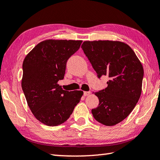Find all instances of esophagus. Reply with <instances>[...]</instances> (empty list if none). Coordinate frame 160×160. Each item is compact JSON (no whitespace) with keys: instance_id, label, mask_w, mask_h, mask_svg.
<instances>
[{"instance_id":"esophagus-1","label":"esophagus","mask_w":160,"mask_h":160,"mask_svg":"<svg viewBox=\"0 0 160 160\" xmlns=\"http://www.w3.org/2000/svg\"><path fill=\"white\" fill-rule=\"evenodd\" d=\"M90 93H91L90 92H84V96H85V97H87V96L90 94Z\"/></svg>"}]
</instances>
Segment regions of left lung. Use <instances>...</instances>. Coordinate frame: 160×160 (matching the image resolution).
Instances as JSON below:
<instances>
[{"label":"left lung","instance_id":"left-lung-1","mask_svg":"<svg viewBox=\"0 0 160 160\" xmlns=\"http://www.w3.org/2000/svg\"><path fill=\"white\" fill-rule=\"evenodd\" d=\"M81 48L100 78L108 75V87L94 94L99 100L93 117L106 126L124 120L134 108L142 90L143 68L126 43L112 40L85 41Z\"/></svg>","mask_w":160,"mask_h":160}]
</instances>
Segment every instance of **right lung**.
I'll return each instance as SVG.
<instances>
[{"mask_svg":"<svg viewBox=\"0 0 160 160\" xmlns=\"http://www.w3.org/2000/svg\"><path fill=\"white\" fill-rule=\"evenodd\" d=\"M82 42L46 40L23 62L22 90L35 118L45 125L57 126L67 120L83 95L82 91H66L58 84L64 78L68 59Z\"/></svg>","mask_w":160,"mask_h":160,"instance_id":"right-lung-1","label":"right lung"}]
</instances>
